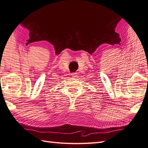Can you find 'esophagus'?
I'll list each match as a JSON object with an SVG mask.
<instances>
[{"label": "esophagus", "instance_id": "obj_1", "mask_svg": "<svg viewBox=\"0 0 148 148\" xmlns=\"http://www.w3.org/2000/svg\"><path fill=\"white\" fill-rule=\"evenodd\" d=\"M71 77H72V78L77 77V76L78 75H77V73H73L71 74Z\"/></svg>", "mask_w": 148, "mask_h": 148}]
</instances>
